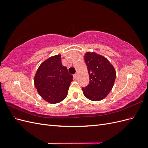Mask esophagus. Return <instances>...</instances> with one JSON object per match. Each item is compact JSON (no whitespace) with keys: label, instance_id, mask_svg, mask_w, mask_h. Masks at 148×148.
Wrapping results in <instances>:
<instances>
[{"label":"esophagus","instance_id":"34e87169","mask_svg":"<svg viewBox=\"0 0 148 148\" xmlns=\"http://www.w3.org/2000/svg\"><path fill=\"white\" fill-rule=\"evenodd\" d=\"M78 73L77 72V73H76L73 75V77H74V78H75V79H77V78H78Z\"/></svg>","mask_w":148,"mask_h":148}]
</instances>
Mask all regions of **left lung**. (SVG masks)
Returning <instances> with one entry per match:
<instances>
[{
	"label": "left lung",
	"mask_w": 148,
	"mask_h": 148,
	"mask_svg": "<svg viewBox=\"0 0 148 148\" xmlns=\"http://www.w3.org/2000/svg\"><path fill=\"white\" fill-rule=\"evenodd\" d=\"M84 59L89 83L86 87L82 88L83 95L92 101L104 99L114 86L116 77L114 67L106 57L94 52H87Z\"/></svg>",
	"instance_id": "obj_1"
}]
</instances>
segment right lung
<instances>
[{
	"mask_svg": "<svg viewBox=\"0 0 148 148\" xmlns=\"http://www.w3.org/2000/svg\"><path fill=\"white\" fill-rule=\"evenodd\" d=\"M73 76L62 64L61 55L48 58L39 65L34 78V86L44 100L56 104L66 97Z\"/></svg>",
	"mask_w": 148,
	"mask_h": 148,
	"instance_id": "add662e5",
	"label": "right lung"
}]
</instances>
